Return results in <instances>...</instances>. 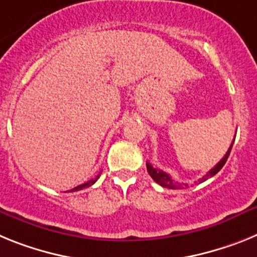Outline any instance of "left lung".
<instances>
[{
    "instance_id": "8db88e82",
    "label": "left lung",
    "mask_w": 257,
    "mask_h": 257,
    "mask_svg": "<svg viewBox=\"0 0 257 257\" xmlns=\"http://www.w3.org/2000/svg\"><path fill=\"white\" fill-rule=\"evenodd\" d=\"M234 140H235V138H234ZM233 144H234V141L231 142L230 147L227 149V151H226V154H225L224 158H222V159L220 160V162H218L217 164H216V166L213 167V168H212L211 171L208 172V173H207L206 176H203V177L199 180V182L206 181V180H208L209 177H212V176H215L216 173H217V172L220 171V169H221L222 167H224V164H225V163H226L227 158H229V154H230L231 147H233ZM146 167H147V172H149V175H150L151 177H153L154 181L158 182V184H159V185H162L163 187H168V189H178V187L181 186V185L178 184V182H176L175 180H173V178H172L171 176L168 175V173H166V172H163L162 169L154 168V167L151 166L150 163H146Z\"/></svg>"
}]
</instances>
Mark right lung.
<instances>
[{"label": "right lung", "mask_w": 257, "mask_h": 257, "mask_svg": "<svg viewBox=\"0 0 257 257\" xmlns=\"http://www.w3.org/2000/svg\"><path fill=\"white\" fill-rule=\"evenodd\" d=\"M98 178H99V175L97 176V177L95 178H93V180H90V181H88V182H85V184H82V185H79V186H76V187H73L72 190H70V191H77V190H82V189H85V187H89V186H91V185L94 184L95 181H97Z\"/></svg>", "instance_id": "add662e5"}]
</instances>
